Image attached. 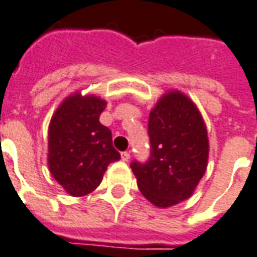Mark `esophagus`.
I'll use <instances>...</instances> for the list:
<instances>
[{
    "instance_id": "1",
    "label": "esophagus",
    "mask_w": 257,
    "mask_h": 257,
    "mask_svg": "<svg viewBox=\"0 0 257 257\" xmlns=\"http://www.w3.org/2000/svg\"><path fill=\"white\" fill-rule=\"evenodd\" d=\"M121 160L123 162H128L130 160V152H121Z\"/></svg>"
}]
</instances>
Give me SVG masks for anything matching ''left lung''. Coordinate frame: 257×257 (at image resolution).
<instances>
[{
    "instance_id": "obj_1",
    "label": "left lung",
    "mask_w": 257,
    "mask_h": 257,
    "mask_svg": "<svg viewBox=\"0 0 257 257\" xmlns=\"http://www.w3.org/2000/svg\"><path fill=\"white\" fill-rule=\"evenodd\" d=\"M151 152L147 162H131L138 189L156 207L167 208L192 196L208 160L207 128L186 95L172 91L149 115Z\"/></svg>"
}]
</instances>
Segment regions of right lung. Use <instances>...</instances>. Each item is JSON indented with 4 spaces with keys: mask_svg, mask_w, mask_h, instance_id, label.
<instances>
[{
    "mask_svg": "<svg viewBox=\"0 0 257 257\" xmlns=\"http://www.w3.org/2000/svg\"><path fill=\"white\" fill-rule=\"evenodd\" d=\"M105 101L75 94L57 108L49 126V168L53 178L75 197L93 192L120 153L112 133L100 123Z\"/></svg>",
    "mask_w": 257,
    "mask_h": 257,
    "instance_id": "1",
    "label": "right lung"
}]
</instances>
